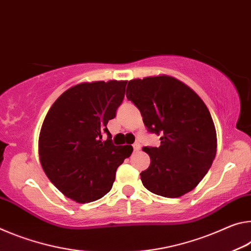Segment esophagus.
<instances>
[{"mask_svg":"<svg viewBox=\"0 0 251 251\" xmlns=\"http://www.w3.org/2000/svg\"><path fill=\"white\" fill-rule=\"evenodd\" d=\"M133 149H134V151H139L141 149V145H140V142H134V145H133Z\"/></svg>","mask_w":251,"mask_h":251,"instance_id":"obj_1","label":"esophagus"}]
</instances>
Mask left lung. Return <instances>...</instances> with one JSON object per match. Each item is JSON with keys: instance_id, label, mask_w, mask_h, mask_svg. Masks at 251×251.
<instances>
[{"instance_id": "obj_1", "label": "left lung", "mask_w": 251, "mask_h": 251, "mask_svg": "<svg viewBox=\"0 0 251 251\" xmlns=\"http://www.w3.org/2000/svg\"><path fill=\"white\" fill-rule=\"evenodd\" d=\"M126 98L141 112L147 129L161 134L159 148L142 149L150 157L149 168L140 174L143 186L166 198L194 190L217 152L216 128L204 102L167 75L130 80Z\"/></svg>"}]
</instances>
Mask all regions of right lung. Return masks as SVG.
Listing matches in <instances>:
<instances>
[{
    "mask_svg": "<svg viewBox=\"0 0 251 251\" xmlns=\"http://www.w3.org/2000/svg\"><path fill=\"white\" fill-rule=\"evenodd\" d=\"M126 81L83 82L56 99L39 137L41 166L62 194L79 203L108 194L133 148L114 146L106 129L125 98ZM108 139L101 141V134Z\"/></svg>",
    "mask_w": 251,
    "mask_h": 251,
    "instance_id": "obj_1",
    "label": "right lung"
}]
</instances>
